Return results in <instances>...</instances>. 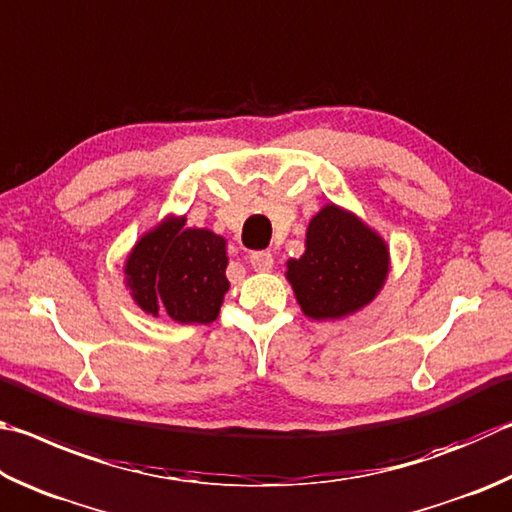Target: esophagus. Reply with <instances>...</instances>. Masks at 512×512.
Segmentation results:
<instances>
[{
    "mask_svg": "<svg viewBox=\"0 0 512 512\" xmlns=\"http://www.w3.org/2000/svg\"><path fill=\"white\" fill-rule=\"evenodd\" d=\"M249 263L256 272H270L272 265H274V258H272L270 251H254V254L249 256Z\"/></svg>",
    "mask_w": 512,
    "mask_h": 512,
    "instance_id": "34e87169",
    "label": "esophagus"
}]
</instances>
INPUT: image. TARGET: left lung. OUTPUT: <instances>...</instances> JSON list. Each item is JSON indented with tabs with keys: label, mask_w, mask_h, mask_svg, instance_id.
<instances>
[{
	"label": "left lung",
	"mask_w": 512,
	"mask_h": 512,
	"mask_svg": "<svg viewBox=\"0 0 512 512\" xmlns=\"http://www.w3.org/2000/svg\"><path fill=\"white\" fill-rule=\"evenodd\" d=\"M389 270L387 240L360 215L328 202L308 222L306 251L285 263V279L303 315L330 321L369 306Z\"/></svg>",
	"instance_id": "1"
}]
</instances>
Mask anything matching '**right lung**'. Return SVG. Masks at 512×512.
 Instances as JSON below:
<instances>
[{
  "label": "right lung",
  "mask_w": 512,
  "mask_h": 512,
  "mask_svg": "<svg viewBox=\"0 0 512 512\" xmlns=\"http://www.w3.org/2000/svg\"><path fill=\"white\" fill-rule=\"evenodd\" d=\"M227 265V240L211 229L186 227V215H166L128 251L123 283L150 317L211 324L229 292Z\"/></svg>",
  "instance_id": "obj_1"
}]
</instances>
